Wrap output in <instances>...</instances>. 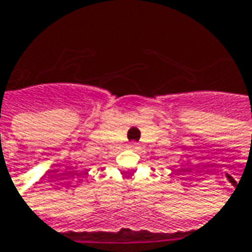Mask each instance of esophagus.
Listing matches in <instances>:
<instances>
[{"label": "esophagus", "instance_id": "obj_1", "mask_svg": "<svg viewBox=\"0 0 252 252\" xmlns=\"http://www.w3.org/2000/svg\"><path fill=\"white\" fill-rule=\"evenodd\" d=\"M129 148H131V149H138V143L131 142V143H129Z\"/></svg>", "mask_w": 252, "mask_h": 252}]
</instances>
